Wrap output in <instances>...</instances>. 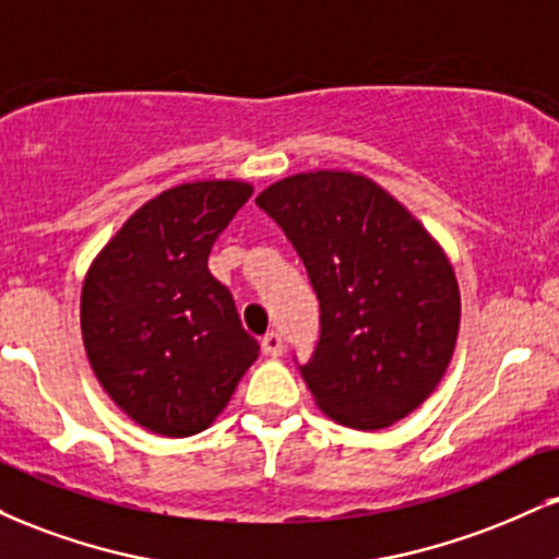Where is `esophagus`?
I'll return each instance as SVG.
<instances>
[{
  "instance_id": "34e87169",
  "label": "esophagus",
  "mask_w": 559,
  "mask_h": 559,
  "mask_svg": "<svg viewBox=\"0 0 559 559\" xmlns=\"http://www.w3.org/2000/svg\"><path fill=\"white\" fill-rule=\"evenodd\" d=\"M262 352H265L267 356H281L284 354V338H281V333H265L262 335Z\"/></svg>"
}]
</instances>
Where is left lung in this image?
I'll return each mask as SVG.
<instances>
[{"label":"left lung","mask_w":559,"mask_h":559,"mask_svg":"<svg viewBox=\"0 0 559 559\" xmlns=\"http://www.w3.org/2000/svg\"><path fill=\"white\" fill-rule=\"evenodd\" d=\"M254 203L284 228L320 301V335L297 367L338 425L382 429L442 380L459 338L453 267L419 221L372 179L309 171Z\"/></svg>","instance_id":"left-lung-1"}]
</instances>
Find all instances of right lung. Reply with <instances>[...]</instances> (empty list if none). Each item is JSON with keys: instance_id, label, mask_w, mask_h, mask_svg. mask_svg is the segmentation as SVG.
Here are the masks:
<instances>
[{"instance_id": "obj_1", "label": "right lung", "mask_w": 559, "mask_h": 559, "mask_svg": "<svg viewBox=\"0 0 559 559\" xmlns=\"http://www.w3.org/2000/svg\"><path fill=\"white\" fill-rule=\"evenodd\" d=\"M250 198L245 181L160 192L87 271V359L111 401L151 432H203L258 359L231 292L207 271L215 239Z\"/></svg>"}]
</instances>
